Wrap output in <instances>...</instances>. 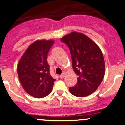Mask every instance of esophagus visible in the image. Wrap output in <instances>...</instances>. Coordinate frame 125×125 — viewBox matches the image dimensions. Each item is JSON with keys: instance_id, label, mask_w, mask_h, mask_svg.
Wrapping results in <instances>:
<instances>
[{"instance_id": "1", "label": "esophagus", "mask_w": 125, "mask_h": 125, "mask_svg": "<svg viewBox=\"0 0 125 125\" xmlns=\"http://www.w3.org/2000/svg\"><path fill=\"white\" fill-rule=\"evenodd\" d=\"M65 74H66V72H65V71H63V72L62 73V74L60 75V76H59V77H60V78L62 79V78H63L64 77H65Z\"/></svg>"}]
</instances>
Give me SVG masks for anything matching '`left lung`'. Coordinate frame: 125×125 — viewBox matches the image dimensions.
I'll return each mask as SVG.
<instances>
[{"label":"left lung","mask_w":125,"mask_h":125,"mask_svg":"<svg viewBox=\"0 0 125 125\" xmlns=\"http://www.w3.org/2000/svg\"><path fill=\"white\" fill-rule=\"evenodd\" d=\"M61 41L70 50L72 66L77 75L76 85L69 88L74 96L85 97L95 92L105 74L103 55L97 44L84 34L71 32Z\"/></svg>","instance_id":"8db88e82"}]
</instances>
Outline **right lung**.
<instances>
[{
  "mask_svg": "<svg viewBox=\"0 0 125 125\" xmlns=\"http://www.w3.org/2000/svg\"><path fill=\"white\" fill-rule=\"evenodd\" d=\"M53 40H37L30 44L21 58L17 71L24 90L37 98L45 97L51 92L55 79L50 74L47 62Z\"/></svg>",
  "mask_w": 125,
  "mask_h": 125,
  "instance_id": "right-lung-1",
  "label": "right lung"
}]
</instances>
